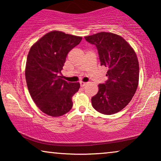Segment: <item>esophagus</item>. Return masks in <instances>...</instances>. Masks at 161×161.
<instances>
[{"label": "esophagus", "instance_id": "esophagus-1", "mask_svg": "<svg viewBox=\"0 0 161 161\" xmlns=\"http://www.w3.org/2000/svg\"><path fill=\"white\" fill-rule=\"evenodd\" d=\"M87 84V83H85V82H82V81H81V82H80V86L81 87H83V86H85Z\"/></svg>", "mask_w": 161, "mask_h": 161}]
</instances>
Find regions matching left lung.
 I'll list each match as a JSON object with an SVG mask.
<instances>
[{"label":"left lung","mask_w":161,"mask_h":161,"mask_svg":"<svg viewBox=\"0 0 161 161\" xmlns=\"http://www.w3.org/2000/svg\"><path fill=\"white\" fill-rule=\"evenodd\" d=\"M85 39L96 46L101 66L108 68V80L98 85L97 94L92 97V106L105 115L117 113L130 102L137 89V56L131 46L117 34L100 32Z\"/></svg>","instance_id":"8db88e82"}]
</instances>
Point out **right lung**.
Returning a JSON list of instances; mask_svg holds the SVG:
<instances>
[{
	"label": "right lung",
	"instance_id": "1",
	"mask_svg": "<svg viewBox=\"0 0 161 161\" xmlns=\"http://www.w3.org/2000/svg\"><path fill=\"white\" fill-rule=\"evenodd\" d=\"M81 40L80 36L53 31L31 47L26 61V83L33 100L47 115L62 116L73 105L72 97L80 83L67 82L61 75L68 53Z\"/></svg>",
	"mask_w": 161,
	"mask_h": 161
}]
</instances>
